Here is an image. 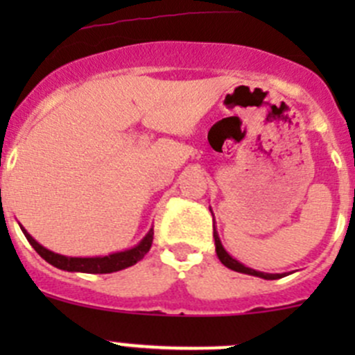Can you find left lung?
<instances>
[{"label":"left lung","mask_w":355,"mask_h":355,"mask_svg":"<svg viewBox=\"0 0 355 355\" xmlns=\"http://www.w3.org/2000/svg\"><path fill=\"white\" fill-rule=\"evenodd\" d=\"M213 237H214V244H216V254H218V257H220V261H221V263H223L225 266H227V268H230V270H234V271H239V273L254 275V277L264 278V280H277V278H282V275H270V273H261V271L250 270V268H245L244 264H241V263H239V261H235L234 257H232L230 254H228L227 250L223 249V245H221V242H220V237H218L216 230H214V225H213Z\"/></svg>","instance_id":"8db88e82"}]
</instances>
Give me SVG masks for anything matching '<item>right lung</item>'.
<instances>
[{
  "mask_svg": "<svg viewBox=\"0 0 355 355\" xmlns=\"http://www.w3.org/2000/svg\"><path fill=\"white\" fill-rule=\"evenodd\" d=\"M22 232L25 237H27V241L31 242V245L35 249V252H37L42 259L48 261L49 264H53V266L65 271H80V273H92V275L113 273V271H120L128 266H134L137 261H141L142 257L149 252V249H151V244H153V235H155V230L151 228L149 234L142 239L141 244L130 250H125V252L110 254V256H105V257H67L44 249V247L37 244V242H35L34 239L24 230V228Z\"/></svg>",
  "mask_w": 355,
  "mask_h": 355,
  "instance_id": "right-lung-1",
  "label": "right lung"
}]
</instances>
